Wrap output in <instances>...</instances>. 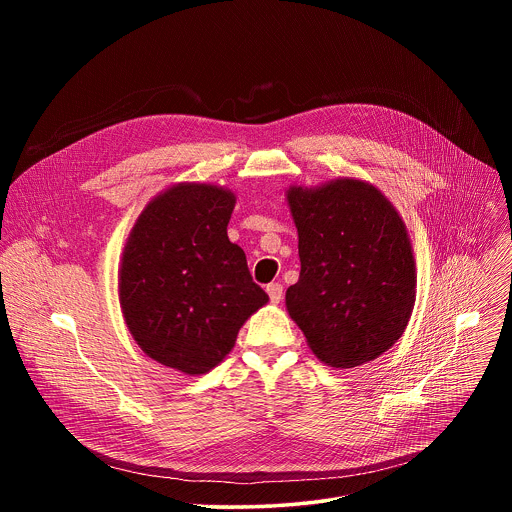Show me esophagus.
Here are the masks:
<instances>
[{
	"label": "esophagus",
	"instance_id": "obj_1",
	"mask_svg": "<svg viewBox=\"0 0 512 512\" xmlns=\"http://www.w3.org/2000/svg\"><path fill=\"white\" fill-rule=\"evenodd\" d=\"M267 296L271 304H279L283 300V285L281 283H269L267 285Z\"/></svg>",
	"mask_w": 512,
	"mask_h": 512
}]
</instances>
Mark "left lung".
<instances>
[{
    "label": "left lung",
    "mask_w": 512,
    "mask_h": 512,
    "mask_svg": "<svg viewBox=\"0 0 512 512\" xmlns=\"http://www.w3.org/2000/svg\"><path fill=\"white\" fill-rule=\"evenodd\" d=\"M285 198L302 263L298 283L285 291L289 318L328 367L379 358L405 332L417 294L399 210L375 184L350 176L291 184Z\"/></svg>",
    "instance_id": "left-lung-1"
}]
</instances>
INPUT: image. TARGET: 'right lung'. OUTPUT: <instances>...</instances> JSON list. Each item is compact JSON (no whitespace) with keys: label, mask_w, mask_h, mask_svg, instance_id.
Here are the masks:
<instances>
[{"label":"right lung","mask_w":512,"mask_h":512,"mask_svg":"<svg viewBox=\"0 0 512 512\" xmlns=\"http://www.w3.org/2000/svg\"><path fill=\"white\" fill-rule=\"evenodd\" d=\"M237 196L210 182H178L143 206L119 263L123 320L137 346L190 377L233 350L243 324L269 302L245 251L229 241Z\"/></svg>","instance_id":"add662e5"}]
</instances>
